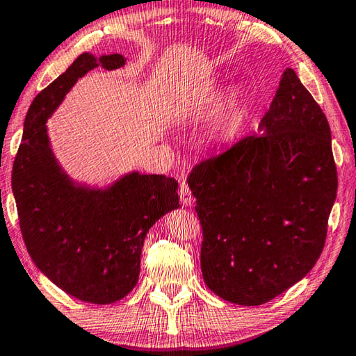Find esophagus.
<instances>
[{"instance_id":"obj_1","label":"esophagus","mask_w":356,"mask_h":356,"mask_svg":"<svg viewBox=\"0 0 356 356\" xmlns=\"http://www.w3.org/2000/svg\"><path fill=\"white\" fill-rule=\"evenodd\" d=\"M179 193H180V201H182L184 206H191L193 201H195V197H193V195H191L188 184H186V182L180 184Z\"/></svg>"}]
</instances>
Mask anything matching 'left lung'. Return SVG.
<instances>
[{
  "label": "left lung",
  "instance_id": "1",
  "mask_svg": "<svg viewBox=\"0 0 356 356\" xmlns=\"http://www.w3.org/2000/svg\"><path fill=\"white\" fill-rule=\"evenodd\" d=\"M259 131L188 176L204 282L243 306L267 303L311 272L337 191L328 120L293 69L282 74Z\"/></svg>",
  "mask_w": 356,
  "mask_h": 356
}]
</instances>
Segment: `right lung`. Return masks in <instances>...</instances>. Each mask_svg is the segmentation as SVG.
<instances>
[{"instance_id": "obj_1", "label": "right lung", "mask_w": 356, "mask_h": 356, "mask_svg": "<svg viewBox=\"0 0 356 356\" xmlns=\"http://www.w3.org/2000/svg\"><path fill=\"white\" fill-rule=\"evenodd\" d=\"M124 64L118 53H83L35 95L12 168L22 237L35 267L94 305L114 303L136 286L149 229L179 207L172 177L131 172L110 188L91 190L72 182L50 149L45 122L78 78L97 65L114 70Z\"/></svg>"}]
</instances>
